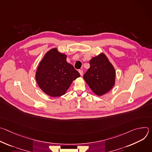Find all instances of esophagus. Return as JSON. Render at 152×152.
<instances>
[{
    "instance_id": "34e87169",
    "label": "esophagus",
    "mask_w": 152,
    "mask_h": 152,
    "mask_svg": "<svg viewBox=\"0 0 152 152\" xmlns=\"http://www.w3.org/2000/svg\"><path fill=\"white\" fill-rule=\"evenodd\" d=\"M79 72L80 76H82L83 75V70H79Z\"/></svg>"
}]
</instances>
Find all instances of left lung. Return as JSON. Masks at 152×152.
<instances>
[{"label": "left lung", "mask_w": 152, "mask_h": 152, "mask_svg": "<svg viewBox=\"0 0 152 152\" xmlns=\"http://www.w3.org/2000/svg\"><path fill=\"white\" fill-rule=\"evenodd\" d=\"M90 64L83 79L96 95L102 96L110 91L115 84V69L103 53L93 57Z\"/></svg>", "instance_id": "8db88e82"}]
</instances>
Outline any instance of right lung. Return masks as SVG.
Here are the masks:
<instances>
[{"mask_svg":"<svg viewBox=\"0 0 152 152\" xmlns=\"http://www.w3.org/2000/svg\"><path fill=\"white\" fill-rule=\"evenodd\" d=\"M67 55L56 48L48 51L39 62L35 79L42 91L51 97H60L66 94L74 80L80 77L79 73L66 61Z\"/></svg>","mask_w":152,"mask_h":152,"instance_id":"right-lung-1","label":"right lung"}]
</instances>
